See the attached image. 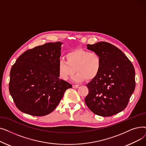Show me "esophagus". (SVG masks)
<instances>
[{"label":"esophagus","instance_id":"34e87169","mask_svg":"<svg viewBox=\"0 0 146 146\" xmlns=\"http://www.w3.org/2000/svg\"><path fill=\"white\" fill-rule=\"evenodd\" d=\"M72 86H73V88H74V89H77V88L79 87V86L77 85H73Z\"/></svg>","mask_w":146,"mask_h":146}]
</instances>
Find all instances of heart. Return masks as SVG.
<instances>
[{
  "instance_id": "heart-1",
  "label": "heart",
  "mask_w": 146,
  "mask_h": 146,
  "mask_svg": "<svg viewBox=\"0 0 146 146\" xmlns=\"http://www.w3.org/2000/svg\"><path fill=\"white\" fill-rule=\"evenodd\" d=\"M66 61L60 60L58 63L59 78L63 80H67L72 77L76 82L88 81L94 79L101 71L102 61L101 56L95 52L79 49L67 53Z\"/></svg>"
}]
</instances>
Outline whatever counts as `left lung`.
Masks as SVG:
<instances>
[{
  "label": "left lung",
  "mask_w": 146,
  "mask_h": 146,
  "mask_svg": "<svg viewBox=\"0 0 146 146\" xmlns=\"http://www.w3.org/2000/svg\"><path fill=\"white\" fill-rule=\"evenodd\" d=\"M86 46L99 54L102 65L98 75L86 85V105L98 115H113L126 108L134 92V66L123 52L110 43L101 41Z\"/></svg>",
  "instance_id": "obj_1"
}]
</instances>
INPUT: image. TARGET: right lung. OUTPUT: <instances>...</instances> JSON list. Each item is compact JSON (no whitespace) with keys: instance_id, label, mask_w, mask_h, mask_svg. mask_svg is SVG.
I'll return each instance as SVG.
<instances>
[{"instance_id":"right-lung-1","label":"right lung","mask_w":146,"mask_h":146,"mask_svg":"<svg viewBox=\"0 0 146 146\" xmlns=\"http://www.w3.org/2000/svg\"><path fill=\"white\" fill-rule=\"evenodd\" d=\"M62 42H48L28 50L10 72L9 90L21 111L44 116L55 110L71 84L60 79L58 63Z\"/></svg>"}]
</instances>
